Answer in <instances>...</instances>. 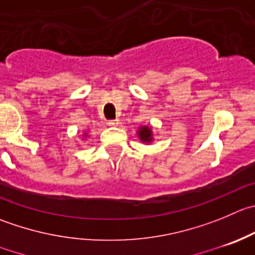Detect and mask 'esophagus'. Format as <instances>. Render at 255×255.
Here are the masks:
<instances>
[{
	"instance_id": "1",
	"label": "esophagus",
	"mask_w": 255,
	"mask_h": 255,
	"mask_svg": "<svg viewBox=\"0 0 255 255\" xmlns=\"http://www.w3.org/2000/svg\"><path fill=\"white\" fill-rule=\"evenodd\" d=\"M107 125L110 126V127H117V126L120 125V121H118V120H115V121H110V122H108Z\"/></svg>"
}]
</instances>
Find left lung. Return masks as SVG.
Instances as JSON below:
<instances>
[{
    "mask_svg": "<svg viewBox=\"0 0 255 255\" xmlns=\"http://www.w3.org/2000/svg\"><path fill=\"white\" fill-rule=\"evenodd\" d=\"M137 135H138V138H139L140 142L144 143V144H149V143H152L153 140H154V135H153L152 127L148 125L139 126V127H138V130H137Z\"/></svg>",
    "mask_w": 255,
    "mask_h": 255,
    "instance_id": "left-lung-1",
    "label": "left lung"
}]
</instances>
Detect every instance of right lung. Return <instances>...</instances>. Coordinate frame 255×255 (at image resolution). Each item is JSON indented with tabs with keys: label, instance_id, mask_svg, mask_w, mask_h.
Masks as SVG:
<instances>
[{
	"label": "right lung",
	"instance_id": "add662e5",
	"mask_svg": "<svg viewBox=\"0 0 255 255\" xmlns=\"http://www.w3.org/2000/svg\"><path fill=\"white\" fill-rule=\"evenodd\" d=\"M83 139H87L88 138V132H83Z\"/></svg>",
	"mask_w": 255,
	"mask_h": 255
}]
</instances>
